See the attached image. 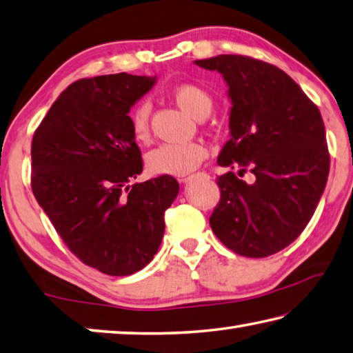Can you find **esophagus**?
<instances>
[{
	"label": "esophagus",
	"mask_w": 353,
	"mask_h": 353,
	"mask_svg": "<svg viewBox=\"0 0 353 353\" xmlns=\"http://www.w3.org/2000/svg\"><path fill=\"white\" fill-rule=\"evenodd\" d=\"M195 180V175H190V176H184V178H180V183H184V184H188V183H190V181H194Z\"/></svg>",
	"instance_id": "1"
}]
</instances>
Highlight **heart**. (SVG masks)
Returning a JSON list of instances; mask_svg holds the SVG:
<instances>
[{"label":"heart","instance_id":"1","mask_svg":"<svg viewBox=\"0 0 353 353\" xmlns=\"http://www.w3.org/2000/svg\"><path fill=\"white\" fill-rule=\"evenodd\" d=\"M173 101L184 113L194 119H205L211 113L214 101L206 90L199 85L184 83L173 90ZM148 122H150V105L141 102L136 105L130 114V125L134 139L145 141L148 136ZM208 157L206 147L200 142H186V144H163L147 154V169L154 175L188 176Z\"/></svg>","mask_w":353,"mask_h":353}]
</instances>
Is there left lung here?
<instances>
[{"label":"left lung","mask_w":353,"mask_h":353,"mask_svg":"<svg viewBox=\"0 0 353 353\" xmlns=\"http://www.w3.org/2000/svg\"><path fill=\"white\" fill-rule=\"evenodd\" d=\"M228 85L230 141L217 164L253 173L219 176L221 199L209 219L226 248L267 257L288 246L313 217L329 178L325 127L316 105L279 68L245 55L195 60Z\"/></svg>","instance_id":"left-lung-1"}]
</instances>
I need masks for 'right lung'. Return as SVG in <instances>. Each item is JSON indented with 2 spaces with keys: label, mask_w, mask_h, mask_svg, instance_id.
<instances>
[{
  "label": "right lung",
  "mask_w": 353,
  "mask_h": 353,
  "mask_svg": "<svg viewBox=\"0 0 353 353\" xmlns=\"http://www.w3.org/2000/svg\"><path fill=\"white\" fill-rule=\"evenodd\" d=\"M157 77L127 72L71 83L32 139V192L68 248L108 276L152 262L164 212L180 192L170 175L128 186L142 172L130 108Z\"/></svg>",
  "instance_id": "add662e5"
}]
</instances>
